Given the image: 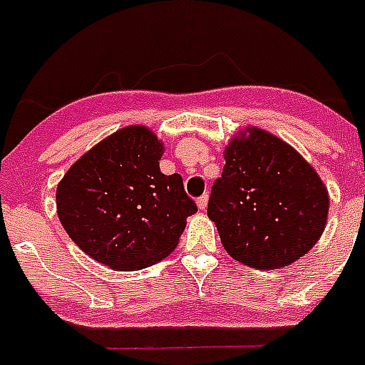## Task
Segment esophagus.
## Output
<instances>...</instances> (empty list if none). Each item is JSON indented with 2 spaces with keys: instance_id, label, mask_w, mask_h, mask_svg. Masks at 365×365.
<instances>
[{
  "instance_id": "1",
  "label": "esophagus",
  "mask_w": 365,
  "mask_h": 365,
  "mask_svg": "<svg viewBox=\"0 0 365 365\" xmlns=\"http://www.w3.org/2000/svg\"><path fill=\"white\" fill-rule=\"evenodd\" d=\"M197 206L200 212H204V210H206V206H208V195H202L200 198H197Z\"/></svg>"
}]
</instances>
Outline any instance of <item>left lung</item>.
<instances>
[{"label": "left lung", "mask_w": 365, "mask_h": 365, "mask_svg": "<svg viewBox=\"0 0 365 365\" xmlns=\"http://www.w3.org/2000/svg\"><path fill=\"white\" fill-rule=\"evenodd\" d=\"M208 217L225 251L242 264L277 269L309 253L328 221L327 185L294 148L245 127L225 148Z\"/></svg>", "instance_id": "obj_1"}]
</instances>
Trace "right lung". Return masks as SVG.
<instances>
[{
	"label": "right lung",
	"instance_id": "right-lung-1",
	"mask_svg": "<svg viewBox=\"0 0 365 365\" xmlns=\"http://www.w3.org/2000/svg\"><path fill=\"white\" fill-rule=\"evenodd\" d=\"M165 146L146 125H127L88 150L61 178L58 217L86 255L120 272L176 250L197 204L180 174L161 173Z\"/></svg>",
	"mask_w": 365,
	"mask_h": 365
}]
</instances>
